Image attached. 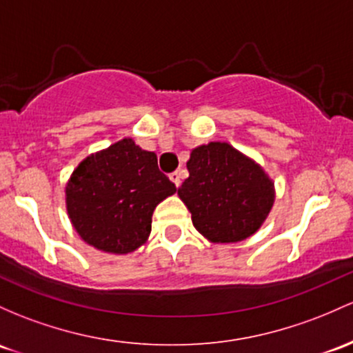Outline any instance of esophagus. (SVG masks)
Returning <instances> with one entry per match:
<instances>
[{"mask_svg":"<svg viewBox=\"0 0 353 353\" xmlns=\"http://www.w3.org/2000/svg\"><path fill=\"white\" fill-rule=\"evenodd\" d=\"M170 181H172L174 183V185H176V188H179V184H181V172L179 170H174L172 174H170Z\"/></svg>","mask_w":353,"mask_h":353,"instance_id":"34e87169","label":"esophagus"}]
</instances>
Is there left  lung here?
<instances>
[{"label":"left lung","instance_id":"left-lung-1","mask_svg":"<svg viewBox=\"0 0 353 353\" xmlns=\"http://www.w3.org/2000/svg\"><path fill=\"white\" fill-rule=\"evenodd\" d=\"M188 170L177 194L196 230L211 243L245 241L268 218L274 203L273 181L228 142L192 149Z\"/></svg>","mask_w":353,"mask_h":353}]
</instances>
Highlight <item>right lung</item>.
<instances>
[{
	"instance_id": "right-lung-1",
	"label": "right lung",
	"mask_w": 353,
	"mask_h": 353,
	"mask_svg": "<svg viewBox=\"0 0 353 353\" xmlns=\"http://www.w3.org/2000/svg\"><path fill=\"white\" fill-rule=\"evenodd\" d=\"M174 192L176 185L159 170L156 154L127 137L80 162L65 188V201L85 243L127 254L147 241L154 209Z\"/></svg>"
}]
</instances>
